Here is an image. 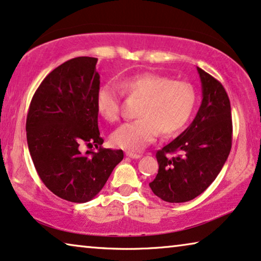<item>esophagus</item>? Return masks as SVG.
I'll use <instances>...</instances> for the list:
<instances>
[{
  "label": "esophagus",
  "mask_w": 261,
  "mask_h": 261,
  "mask_svg": "<svg viewBox=\"0 0 261 261\" xmlns=\"http://www.w3.org/2000/svg\"><path fill=\"white\" fill-rule=\"evenodd\" d=\"M126 155L128 156V158H130V159H139L140 156V154H137V153H132V152H127L126 153Z\"/></svg>",
  "instance_id": "1"
}]
</instances>
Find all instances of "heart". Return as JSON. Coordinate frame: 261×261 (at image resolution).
<instances>
[{
  "label": "heart",
  "mask_w": 261,
  "mask_h": 261,
  "mask_svg": "<svg viewBox=\"0 0 261 261\" xmlns=\"http://www.w3.org/2000/svg\"><path fill=\"white\" fill-rule=\"evenodd\" d=\"M119 88L123 95L141 99L137 112L139 120L123 123L111 137L115 147L133 152L154 141L159 132L164 137L180 132L191 119L196 102L191 84L149 71L122 79ZM96 108L107 121H116L120 115L116 90L109 86L101 87L96 94Z\"/></svg>",
  "instance_id": "obj_1"
}]
</instances>
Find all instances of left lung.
I'll return each instance as SVG.
<instances>
[{"mask_svg":"<svg viewBox=\"0 0 261 261\" xmlns=\"http://www.w3.org/2000/svg\"><path fill=\"white\" fill-rule=\"evenodd\" d=\"M202 101L192 123L158 150L159 171L150 190L167 202H186L205 192L224 167L232 147V114L227 93L196 67ZM171 153H175L171 157Z\"/></svg>","mask_w":261,"mask_h":261,"instance_id":"obj_1","label":"left lung"}]
</instances>
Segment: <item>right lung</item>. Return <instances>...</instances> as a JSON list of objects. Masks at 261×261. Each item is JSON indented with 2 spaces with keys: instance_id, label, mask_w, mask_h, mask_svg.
Masks as SVG:
<instances>
[{
  "instance_id": "right-lung-1",
  "label": "right lung",
  "mask_w": 261,
  "mask_h": 261,
  "mask_svg": "<svg viewBox=\"0 0 261 261\" xmlns=\"http://www.w3.org/2000/svg\"><path fill=\"white\" fill-rule=\"evenodd\" d=\"M96 58L68 60L49 73L34 94L27 115V142L37 174L49 191L70 202L95 198L123 159L121 149L101 148ZM86 143L99 150L81 153Z\"/></svg>"
}]
</instances>
